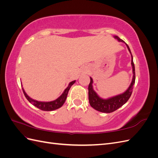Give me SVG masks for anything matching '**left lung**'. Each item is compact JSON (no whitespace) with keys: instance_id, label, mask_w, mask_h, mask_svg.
I'll list each match as a JSON object with an SVG mask.
<instances>
[{"instance_id":"left-lung-1","label":"left lung","mask_w":158,"mask_h":158,"mask_svg":"<svg viewBox=\"0 0 158 158\" xmlns=\"http://www.w3.org/2000/svg\"><path fill=\"white\" fill-rule=\"evenodd\" d=\"M113 37L114 39H116L118 41L123 42L124 44H125L128 51L130 52V53L131 55V65L132 68L133 76L131 83L125 92L106 99L101 98L96 92H95V91L94 89L93 88V79L92 78V77H90V82L88 85V97L90 106L94 109L97 110V111L106 113H112L114 111H116L117 109L120 108L124 104L127 103V102L128 101V99L130 98L132 94L134 85H135V69L131 49L126 43L121 39H120L118 36L114 35Z\"/></svg>"}]
</instances>
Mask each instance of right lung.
Listing matches in <instances>:
<instances>
[{"mask_svg":"<svg viewBox=\"0 0 158 158\" xmlns=\"http://www.w3.org/2000/svg\"><path fill=\"white\" fill-rule=\"evenodd\" d=\"M76 82V80L72 81L69 84V85L67 86L64 90L63 93L60 96L56 99L54 101H51V102H40V101H37L35 99H33L31 98L29 95H28L26 92H25V90L23 89V92L25 96L26 99L29 101L32 105H33L35 107L39 108L40 109H41L42 111H53V110L57 109L60 107L63 106V105L64 103L66 97H67V95L69 93V91L70 88V87L73 85Z\"/></svg>","mask_w":158,"mask_h":158,"instance_id":"right-lung-1","label":"right lung"}]
</instances>
